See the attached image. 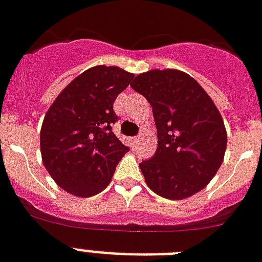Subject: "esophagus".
<instances>
[{
    "mask_svg": "<svg viewBox=\"0 0 262 262\" xmlns=\"http://www.w3.org/2000/svg\"><path fill=\"white\" fill-rule=\"evenodd\" d=\"M130 141H132V145H133V146L138 145L140 144V136H137V137H132Z\"/></svg>",
    "mask_w": 262,
    "mask_h": 262,
    "instance_id": "1",
    "label": "esophagus"
}]
</instances>
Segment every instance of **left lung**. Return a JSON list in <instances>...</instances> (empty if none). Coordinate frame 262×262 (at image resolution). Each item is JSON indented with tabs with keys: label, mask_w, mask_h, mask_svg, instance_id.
Here are the masks:
<instances>
[{
	"label": "left lung",
	"mask_w": 262,
	"mask_h": 262,
	"mask_svg": "<svg viewBox=\"0 0 262 262\" xmlns=\"http://www.w3.org/2000/svg\"><path fill=\"white\" fill-rule=\"evenodd\" d=\"M130 86L153 109L158 145L140 164L149 188L168 200L202 190L224 161L226 136L219 109L197 81L181 70H149Z\"/></svg>",
	"instance_id": "1"
}]
</instances>
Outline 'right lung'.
Listing matches in <instances>:
<instances>
[{
  "mask_svg": "<svg viewBox=\"0 0 262 262\" xmlns=\"http://www.w3.org/2000/svg\"><path fill=\"white\" fill-rule=\"evenodd\" d=\"M133 77L117 67L90 68L46 112L39 135L43 165L70 194L90 197L104 190L129 150L112 132V124L118 120L114 101Z\"/></svg>",
  "mask_w": 262,
  "mask_h": 262,
  "instance_id": "right-lung-1",
  "label": "right lung"
}]
</instances>
